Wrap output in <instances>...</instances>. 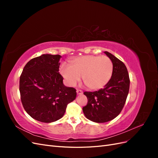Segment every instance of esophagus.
Here are the masks:
<instances>
[{
    "label": "esophagus",
    "mask_w": 158,
    "mask_h": 158,
    "mask_svg": "<svg viewBox=\"0 0 158 158\" xmlns=\"http://www.w3.org/2000/svg\"><path fill=\"white\" fill-rule=\"evenodd\" d=\"M76 92H77L78 95H82L83 94L82 91L80 90V89H77V90H76Z\"/></svg>",
    "instance_id": "1"
}]
</instances>
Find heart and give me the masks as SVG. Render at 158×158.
<instances>
[{
	"mask_svg": "<svg viewBox=\"0 0 158 158\" xmlns=\"http://www.w3.org/2000/svg\"><path fill=\"white\" fill-rule=\"evenodd\" d=\"M60 73L69 86H74L82 79L88 87L98 89L104 87L111 79L113 74V63L107 56L85 55L74 59L71 65L63 64Z\"/></svg>",
	"mask_w": 158,
	"mask_h": 158,
	"instance_id": "1",
	"label": "heart"
}]
</instances>
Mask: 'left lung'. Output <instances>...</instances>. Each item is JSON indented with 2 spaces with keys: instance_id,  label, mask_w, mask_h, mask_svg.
<instances>
[{
  "instance_id": "1",
  "label": "left lung",
  "mask_w": 158,
  "mask_h": 158,
  "mask_svg": "<svg viewBox=\"0 0 158 158\" xmlns=\"http://www.w3.org/2000/svg\"><path fill=\"white\" fill-rule=\"evenodd\" d=\"M113 63V74L103 89L94 92H85L88 104L83 113L89 120L102 123L113 120L125 106L130 87V79L125 64L110 52L105 51Z\"/></svg>"
}]
</instances>
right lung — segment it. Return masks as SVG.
Returning <instances> with one entry per match:
<instances>
[{
	"mask_svg": "<svg viewBox=\"0 0 158 158\" xmlns=\"http://www.w3.org/2000/svg\"><path fill=\"white\" fill-rule=\"evenodd\" d=\"M59 55L44 54L31 59L20 78L21 101L27 113L43 123L63 117L67 105L76 98V89L66 87L59 73Z\"/></svg>",
	"mask_w": 158,
	"mask_h": 158,
	"instance_id": "1",
	"label": "right lung"
}]
</instances>
